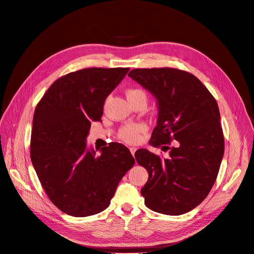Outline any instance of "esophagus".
Returning <instances> with one entry per match:
<instances>
[{
    "label": "esophagus",
    "mask_w": 254,
    "mask_h": 254,
    "mask_svg": "<svg viewBox=\"0 0 254 254\" xmlns=\"http://www.w3.org/2000/svg\"><path fill=\"white\" fill-rule=\"evenodd\" d=\"M129 150H130V153H131V155L134 156V155H135V152L137 151V148H136V147H129Z\"/></svg>",
    "instance_id": "obj_1"
}]
</instances>
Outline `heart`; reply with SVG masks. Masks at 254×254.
<instances>
[{"label": "heart", "mask_w": 254, "mask_h": 254, "mask_svg": "<svg viewBox=\"0 0 254 254\" xmlns=\"http://www.w3.org/2000/svg\"><path fill=\"white\" fill-rule=\"evenodd\" d=\"M127 98L130 97H144L146 98V92L142 89H128L127 91ZM147 129V127H146L144 124L141 123H132V124H127L118 131V137L119 139L128 143V144H135L140 141L141 136L144 131Z\"/></svg>", "instance_id": "heart-1"}]
</instances>
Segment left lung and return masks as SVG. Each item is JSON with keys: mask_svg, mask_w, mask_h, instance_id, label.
Listing matches in <instances>:
<instances>
[{"mask_svg": "<svg viewBox=\"0 0 254 254\" xmlns=\"http://www.w3.org/2000/svg\"><path fill=\"white\" fill-rule=\"evenodd\" d=\"M128 76L156 99L157 124L149 143L169 151L166 158L144 148L135 153L148 172L141 190L145 205L162 214H184L204 201L218 175L224 138L216 100L182 70L134 69Z\"/></svg>", "mask_w": 254, "mask_h": 254, "instance_id": "1", "label": "left lung"}]
</instances>
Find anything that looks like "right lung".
<instances>
[{"instance_id":"add662e5","label":"right lung","mask_w":254,"mask_h":254,"mask_svg":"<svg viewBox=\"0 0 254 254\" xmlns=\"http://www.w3.org/2000/svg\"><path fill=\"white\" fill-rule=\"evenodd\" d=\"M128 70L69 73L51 84L36 107L31 159L49 199L65 214L85 217L104 211L135 164L120 143L101 148L99 155L86 146L91 122H100L105 100Z\"/></svg>"}]
</instances>
